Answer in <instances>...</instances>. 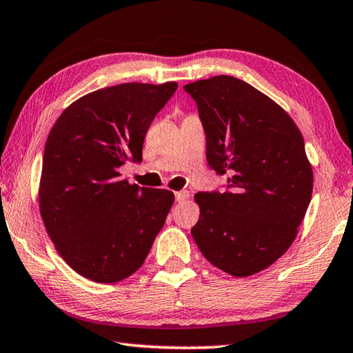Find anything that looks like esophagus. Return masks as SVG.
I'll use <instances>...</instances> for the list:
<instances>
[{
  "label": "esophagus",
  "mask_w": 353,
  "mask_h": 353,
  "mask_svg": "<svg viewBox=\"0 0 353 353\" xmlns=\"http://www.w3.org/2000/svg\"><path fill=\"white\" fill-rule=\"evenodd\" d=\"M189 199V192L188 190H178V192H175V200L176 201H184V200H188Z\"/></svg>",
  "instance_id": "1"
}]
</instances>
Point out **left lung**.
<instances>
[{
	"label": "left lung",
	"mask_w": 353,
	"mask_h": 353,
	"mask_svg": "<svg viewBox=\"0 0 353 353\" xmlns=\"http://www.w3.org/2000/svg\"><path fill=\"white\" fill-rule=\"evenodd\" d=\"M199 105L206 159L226 192H199L192 237L214 267L248 277L273 265L298 236L313 192L304 138L273 99L232 76L184 86Z\"/></svg>",
	"instance_id": "1"
}]
</instances>
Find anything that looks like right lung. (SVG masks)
Segmentation results:
<instances>
[{"instance_id":"add662e5","label":"right lung","mask_w":353,"mask_h":353,"mask_svg":"<svg viewBox=\"0 0 353 353\" xmlns=\"http://www.w3.org/2000/svg\"><path fill=\"white\" fill-rule=\"evenodd\" d=\"M176 88V82H132L88 92L48 134L40 215L61 259L86 279H127L164 226L173 192L139 189L121 180L119 167L141 163L147 130Z\"/></svg>"}]
</instances>
